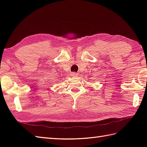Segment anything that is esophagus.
<instances>
[{
    "label": "esophagus",
    "mask_w": 147,
    "mask_h": 147,
    "mask_svg": "<svg viewBox=\"0 0 147 147\" xmlns=\"http://www.w3.org/2000/svg\"><path fill=\"white\" fill-rule=\"evenodd\" d=\"M71 75H72V77H77L78 75V74L76 72H72Z\"/></svg>",
    "instance_id": "34e87169"
}]
</instances>
